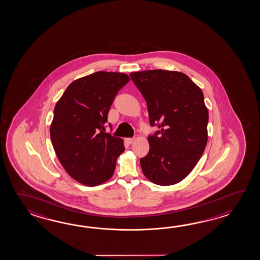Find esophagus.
<instances>
[{"mask_svg":"<svg viewBox=\"0 0 260 260\" xmlns=\"http://www.w3.org/2000/svg\"><path fill=\"white\" fill-rule=\"evenodd\" d=\"M124 141H125L128 145H131V144L135 141V138H125Z\"/></svg>","mask_w":260,"mask_h":260,"instance_id":"1","label":"esophagus"}]
</instances>
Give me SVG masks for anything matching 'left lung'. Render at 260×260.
<instances>
[{"label":"left lung","instance_id":"8db88e82","mask_svg":"<svg viewBox=\"0 0 260 260\" xmlns=\"http://www.w3.org/2000/svg\"><path fill=\"white\" fill-rule=\"evenodd\" d=\"M130 76L147 102L150 125L160 128L148 138L149 153L140 159L144 176L156 185H175L193 170L207 144L203 91L183 72L150 70Z\"/></svg>","mask_w":260,"mask_h":260}]
</instances>
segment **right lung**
I'll use <instances>...</instances> for the list:
<instances>
[{
    "instance_id": "obj_1",
    "label": "right lung",
    "mask_w": 260,
    "mask_h": 260,
    "mask_svg": "<svg viewBox=\"0 0 260 260\" xmlns=\"http://www.w3.org/2000/svg\"><path fill=\"white\" fill-rule=\"evenodd\" d=\"M129 81L125 73L94 72L73 81L55 104L50 125L55 154L65 171L85 186L111 179L124 151L122 138L104 131L111 104Z\"/></svg>"
}]
</instances>
